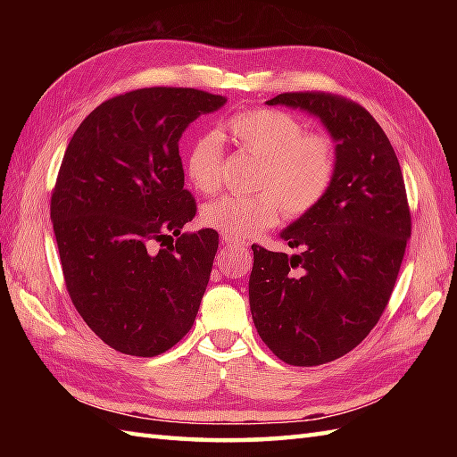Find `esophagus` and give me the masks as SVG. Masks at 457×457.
<instances>
[{
    "label": "esophagus",
    "mask_w": 457,
    "mask_h": 457,
    "mask_svg": "<svg viewBox=\"0 0 457 457\" xmlns=\"http://www.w3.org/2000/svg\"><path fill=\"white\" fill-rule=\"evenodd\" d=\"M223 245L231 247V249H244L245 244L237 237H229V236H223Z\"/></svg>",
    "instance_id": "1"
}]
</instances>
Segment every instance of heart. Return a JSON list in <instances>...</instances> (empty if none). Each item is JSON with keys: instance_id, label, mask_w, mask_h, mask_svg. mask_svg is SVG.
Wrapping results in <instances>:
<instances>
[{"instance_id": "b5f03b06", "label": "heart", "mask_w": 457, "mask_h": 457, "mask_svg": "<svg viewBox=\"0 0 457 457\" xmlns=\"http://www.w3.org/2000/svg\"><path fill=\"white\" fill-rule=\"evenodd\" d=\"M229 139L257 159L249 194H229L208 204L202 220L229 237L255 236L278 221L280 213L300 220L314 212L332 190L336 147L322 133H308L304 123L283 110L255 108L231 115L223 123ZM221 137L206 131L187 153V174L202 194H216L223 184Z\"/></svg>"}]
</instances>
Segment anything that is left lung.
Listing matches in <instances>:
<instances>
[{"label": "left lung", "instance_id": "left-lung-1", "mask_svg": "<svg viewBox=\"0 0 457 457\" xmlns=\"http://www.w3.org/2000/svg\"><path fill=\"white\" fill-rule=\"evenodd\" d=\"M318 115L337 141L336 179L320 206L283 231L303 253L253 249L249 306L261 339L288 365L342 357L389 304L412 231L399 159L363 105L332 92L269 100Z\"/></svg>", "mask_w": 457, "mask_h": 457}]
</instances>
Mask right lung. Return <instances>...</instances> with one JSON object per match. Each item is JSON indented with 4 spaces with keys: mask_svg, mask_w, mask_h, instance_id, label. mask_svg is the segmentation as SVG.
<instances>
[{
    "mask_svg": "<svg viewBox=\"0 0 457 457\" xmlns=\"http://www.w3.org/2000/svg\"><path fill=\"white\" fill-rule=\"evenodd\" d=\"M226 98L196 88L131 90L74 131L51 194L64 285L92 332L115 352L154 357L188 334L208 287L218 231H184L179 139Z\"/></svg>",
    "mask_w": 457,
    "mask_h": 457,
    "instance_id": "obj_1",
    "label": "right lung"
}]
</instances>
